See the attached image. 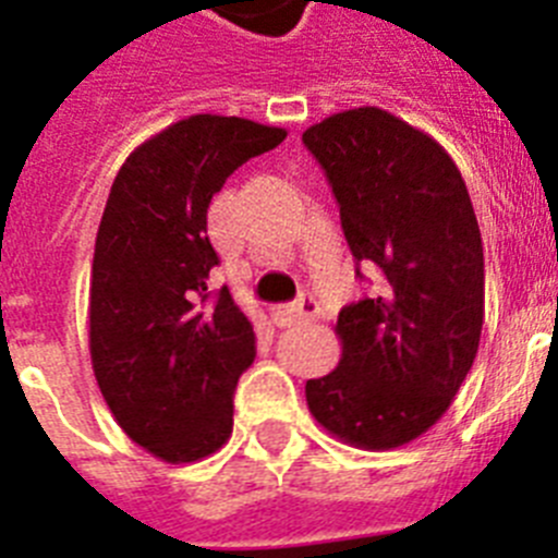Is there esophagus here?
<instances>
[{"label":"esophagus","mask_w":558,"mask_h":558,"mask_svg":"<svg viewBox=\"0 0 558 558\" xmlns=\"http://www.w3.org/2000/svg\"><path fill=\"white\" fill-rule=\"evenodd\" d=\"M278 317H280V323H306V319L319 317V303L312 298V294H303L298 303L280 308Z\"/></svg>","instance_id":"esophagus-1"}]
</instances>
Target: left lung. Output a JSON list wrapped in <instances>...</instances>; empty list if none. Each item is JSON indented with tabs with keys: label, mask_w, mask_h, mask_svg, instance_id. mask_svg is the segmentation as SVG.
Returning <instances> with one entry per match:
<instances>
[{
	"label": "left lung",
	"mask_w": 558,
	"mask_h": 558,
	"mask_svg": "<svg viewBox=\"0 0 558 558\" xmlns=\"http://www.w3.org/2000/svg\"><path fill=\"white\" fill-rule=\"evenodd\" d=\"M303 143L326 168L348 246L379 266L373 298L339 312V365L306 381L326 433L385 452L447 413L477 356L483 241L447 148L379 106L337 111Z\"/></svg>",
	"instance_id": "left-lung-1"
}]
</instances>
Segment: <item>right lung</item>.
<instances>
[{
	"instance_id": "obj_1",
	"label": "right lung",
	"mask_w": 558,
	"mask_h": 558,
	"mask_svg": "<svg viewBox=\"0 0 558 558\" xmlns=\"http://www.w3.org/2000/svg\"><path fill=\"white\" fill-rule=\"evenodd\" d=\"M283 140L278 125L191 114L137 145L106 198L92 371L120 429L165 463L207 458L232 435V390L255 360V333L227 286L207 300L219 264L207 207L235 168Z\"/></svg>"
}]
</instances>
